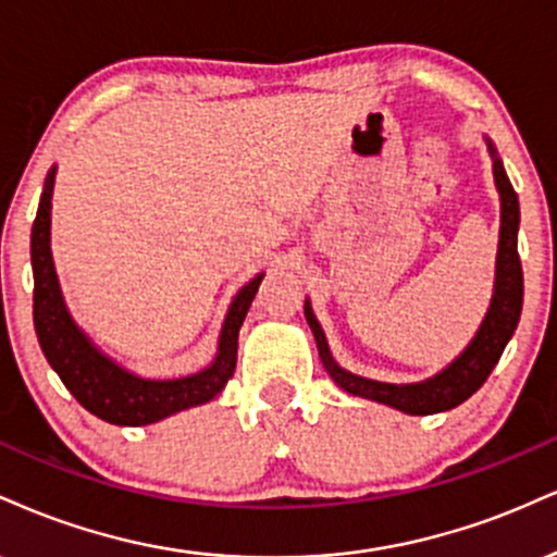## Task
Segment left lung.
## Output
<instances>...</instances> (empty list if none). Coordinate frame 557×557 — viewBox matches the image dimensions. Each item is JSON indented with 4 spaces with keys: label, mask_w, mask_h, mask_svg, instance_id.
Instances as JSON below:
<instances>
[{
    "label": "left lung",
    "mask_w": 557,
    "mask_h": 557,
    "mask_svg": "<svg viewBox=\"0 0 557 557\" xmlns=\"http://www.w3.org/2000/svg\"><path fill=\"white\" fill-rule=\"evenodd\" d=\"M490 156H493V176L495 187L500 193V242H498V260H495V292L493 302L485 320H482L480 331L472 338V344L461 351L446 370L437 372L435 377L422 383H377L368 377L351 375L333 362L325 333L312 315L310 302H305V318L310 323L312 336H315L318 355L323 359V368L336 381L346 394L370 398V401L394 407L404 414H437V411H448L459 404L467 401L469 396L482 388L490 372L511 342L516 325L521 318V302H524V273H521L519 260V198H516L511 182H508L503 161L495 153L493 143L487 140Z\"/></svg>",
    "instance_id": "1"
}]
</instances>
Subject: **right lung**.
I'll return each instance as SVG.
<instances>
[{"instance_id": "obj_1", "label": "right lung", "mask_w": 557, "mask_h": 557, "mask_svg": "<svg viewBox=\"0 0 557 557\" xmlns=\"http://www.w3.org/2000/svg\"><path fill=\"white\" fill-rule=\"evenodd\" d=\"M57 166L49 169L44 182V195L38 202L36 221L30 232L33 263V323L44 357L67 385V391L90 414L109 424L140 428L159 422L176 411L211 401L224 391L228 377L237 368V338L242 320L258 294L263 273L242 286L228 307L224 329L219 338V355L206 370L174 381H148L127 372L114 359H109L85 333L64 307L62 289L51 260V193H54Z\"/></svg>"}]
</instances>
